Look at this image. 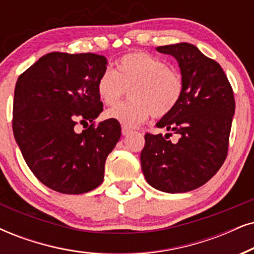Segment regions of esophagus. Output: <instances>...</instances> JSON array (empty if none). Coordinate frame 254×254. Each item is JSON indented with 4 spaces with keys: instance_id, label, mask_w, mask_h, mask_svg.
Returning a JSON list of instances; mask_svg holds the SVG:
<instances>
[{
    "instance_id": "esophagus-1",
    "label": "esophagus",
    "mask_w": 254,
    "mask_h": 254,
    "mask_svg": "<svg viewBox=\"0 0 254 254\" xmlns=\"http://www.w3.org/2000/svg\"><path fill=\"white\" fill-rule=\"evenodd\" d=\"M131 131H132V130H131L130 127H124V125H123V127H122V133H123V136H127V134H129Z\"/></svg>"
}]
</instances>
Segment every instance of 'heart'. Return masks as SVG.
Here are the masks:
<instances>
[{"label": "heart", "instance_id": "1", "mask_svg": "<svg viewBox=\"0 0 254 254\" xmlns=\"http://www.w3.org/2000/svg\"><path fill=\"white\" fill-rule=\"evenodd\" d=\"M97 95L108 107H115L129 90L131 101L110 109L105 117L133 127L151 115L163 118L177 108L184 94V78L177 69L144 51L121 57L116 71L107 69L97 81Z\"/></svg>", "mask_w": 254, "mask_h": 254}]
</instances>
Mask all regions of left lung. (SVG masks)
Returning a JSON list of instances; mask_svg holds the SVG:
<instances>
[{
    "mask_svg": "<svg viewBox=\"0 0 254 254\" xmlns=\"http://www.w3.org/2000/svg\"><path fill=\"white\" fill-rule=\"evenodd\" d=\"M157 51L178 61L185 88L177 108L156 124L168 133H145L140 164L152 188L182 193L204 185L225 162L236 102L221 66L193 44ZM172 133L180 136L176 143L168 140Z\"/></svg>",
    "mask_w": 254,
    "mask_h": 254,
    "instance_id": "left-lung-1",
    "label": "left lung"
}]
</instances>
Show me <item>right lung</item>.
<instances>
[{"instance_id": "1", "label": "right lung", "mask_w": 254, "mask_h": 254, "mask_svg": "<svg viewBox=\"0 0 254 254\" xmlns=\"http://www.w3.org/2000/svg\"><path fill=\"white\" fill-rule=\"evenodd\" d=\"M104 56L50 53L20 75L15 86L12 131L35 177L51 190L81 194L102 184L105 160L121 138V125L107 120L97 81ZM92 123L77 133L78 123Z\"/></svg>"}]
</instances>
